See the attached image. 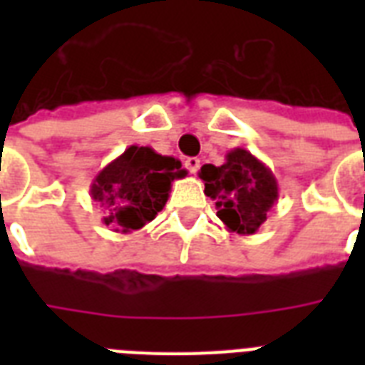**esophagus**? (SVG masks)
<instances>
[{"label": "esophagus", "instance_id": "obj_1", "mask_svg": "<svg viewBox=\"0 0 365 365\" xmlns=\"http://www.w3.org/2000/svg\"><path fill=\"white\" fill-rule=\"evenodd\" d=\"M185 168H187L191 174H197L200 168V160L197 159V157H189V159L185 160Z\"/></svg>", "mask_w": 365, "mask_h": 365}]
</instances>
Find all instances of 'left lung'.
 Here are the masks:
<instances>
[{"mask_svg":"<svg viewBox=\"0 0 365 365\" xmlns=\"http://www.w3.org/2000/svg\"><path fill=\"white\" fill-rule=\"evenodd\" d=\"M199 176L205 193L216 200L217 217L231 233L254 235L278 200L277 178L248 149H231L222 166L205 165Z\"/></svg>","mask_w":365,"mask_h":365,"instance_id":"1","label":"left lung"}]
</instances>
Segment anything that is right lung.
<instances>
[{
    "label": "right lung",
    "instance_id": "right-lung-1",
    "mask_svg": "<svg viewBox=\"0 0 365 365\" xmlns=\"http://www.w3.org/2000/svg\"><path fill=\"white\" fill-rule=\"evenodd\" d=\"M183 176L187 170L174 157L130 145L96 174L91 183V199L104 210L102 223L126 235L153 222L165 208L172 182Z\"/></svg>",
    "mask_w": 365,
    "mask_h": 365
}]
</instances>
